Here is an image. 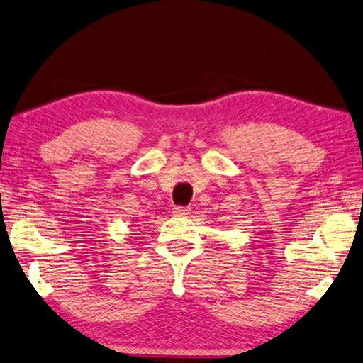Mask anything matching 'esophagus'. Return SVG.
<instances>
[{
  "label": "esophagus",
  "instance_id": "34e87169",
  "mask_svg": "<svg viewBox=\"0 0 363 363\" xmlns=\"http://www.w3.org/2000/svg\"><path fill=\"white\" fill-rule=\"evenodd\" d=\"M189 207H180V206H177V207H174V211H172V213L174 215H177V217H186V215H189Z\"/></svg>",
  "mask_w": 363,
  "mask_h": 363
}]
</instances>
